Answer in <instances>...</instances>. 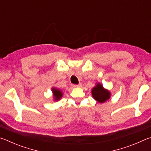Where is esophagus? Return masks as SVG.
Instances as JSON below:
<instances>
[{"label": "esophagus", "instance_id": "obj_1", "mask_svg": "<svg viewBox=\"0 0 151 151\" xmlns=\"http://www.w3.org/2000/svg\"><path fill=\"white\" fill-rule=\"evenodd\" d=\"M73 87H81V84H79V85H72Z\"/></svg>", "mask_w": 151, "mask_h": 151}]
</instances>
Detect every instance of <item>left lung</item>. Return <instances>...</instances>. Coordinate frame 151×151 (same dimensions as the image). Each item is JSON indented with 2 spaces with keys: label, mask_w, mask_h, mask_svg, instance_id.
<instances>
[{
  "label": "left lung",
  "mask_w": 151,
  "mask_h": 151,
  "mask_svg": "<svg viewBox=\"0 0 151 151\" xmlns=\"http://www.w3.org/2000/svg\"><path fill=\"white\" fill-rule=\"evenodd\" d=\"M92 95L96 101L103 103L110 98L111 93L109 91L104 89L100 83H98L96 86L92 89Z\"/></svg>",
  "instance_id": "left-lung-1"
}]
</instances>
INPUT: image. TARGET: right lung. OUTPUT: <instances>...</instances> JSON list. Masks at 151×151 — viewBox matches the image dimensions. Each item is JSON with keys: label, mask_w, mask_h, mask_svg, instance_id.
Here are the masks:
<instances>
[{"label": "right lung", "mask_w": 151, "mask_h": 151, "mask_svg": "<svg viewBox=\"0 0 151 151\" xmlns=\"http://www.w3.org/2000/svg\"><path fill=\"white\" fill-rule=\"evenodd\" d=\"M52 93H53V95H54V98H55V101H58L60 100L61 97L63 96V93L60 91L58 90L57 88H52Z\"/></svg>", "instance_id": "obj_1"}]
</instances>
